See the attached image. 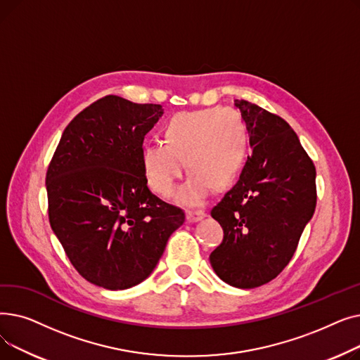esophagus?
Returning a JSON list of instances; mask_svg holds the SVG:
<instances>
[{"label":"esophagus","instance_id":"1","mask_svg":"<svg viewBox=\"0 0 360 360\" xmlns=\"http://www.w3.org/2000/svg\"><path fill=\"white\" fill-rule=\"evenodd\" d=\"M204 216H205V213H204L202 210H190V212H186V219H188V221H198V220H201Z\"/></svg>","mask_w":360,"mask_h":360}]
</instances>
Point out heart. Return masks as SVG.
<instances>
[{
    "instance_id": "b5f03b06",
    "label": "heart",
    "mask_w": 360,
    "mask_h": 360,
    "mask_svg": "<svg viewBox=\"0 0 360 360\" xmlns=\"http://www.w3.org/2000/svg\"><path fill=\"white\" fill-rule=\"evenodd\" d=\"M162 134L165 144H150L141 155L147 184L160 197L174 193L185 160L191 176L178 193L185 204L201 202L209 186L226 190L247 160V125L231 108L175 113L165 122Z\"/></svg>"
}]
</instances>
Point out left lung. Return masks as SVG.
Instances as JSON below:
<instances>
[{
    "label": "left lung",
    "instance_id": "1",
    "mask_svg": "<svg viewBox=\"0 0 360 360\" xmlns=\"http://www.w3.org/2000/svg\"><path fill=\"white\" fill-rule=\"evenodd\" d=\"M235 106L247 124L252 155L210 212L223 229L210 264L228 285L254 289L292 259L315 212L316 172L285 120L248 101H235Z\"/></svg>",
    "mask_w": 360,
    "mask_h": 360
}]
</instances>
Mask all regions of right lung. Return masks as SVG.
I'll list each match as a JSON object with an SVG mask.
<instances>
[{
    "label": "right lung",
    "instance_id": "add662e5",
    "mask_svg": "<svg viewBox=\"0 0 360 360\" xmlns=\"http://www.w3.org/2000/svg\"><path fill=\"white\" fill-rule=\"evenodd\" d=\"M160 105L105 96L64 129L46 172L48 214L74 269L87 281L124 290L146 280L184 210L148 190L143 141Z\"/></svg>",
    "mask_w": 360,
    "mask_h": 360
}]
</instances>
